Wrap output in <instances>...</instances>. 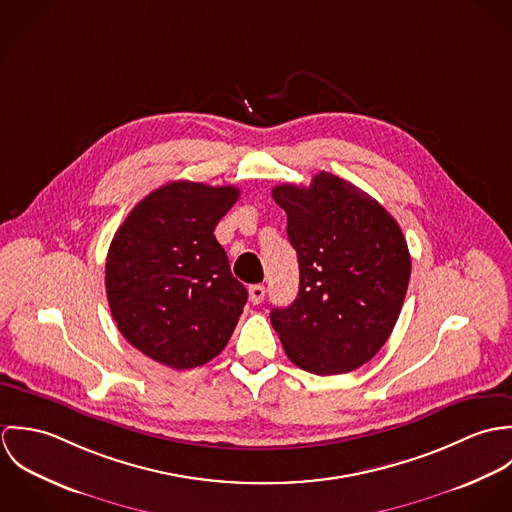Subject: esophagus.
<instances>
[{
	"instance_id": "1",
	"label": "esophagus",
	"mask_w": 512,
	"mask_h": 512,
	"mask_svg": "<svg viewBox=\"0 0 512 512\" xmlns=\"http://www.w3.org/2000/svg\"><path fill=\"white\" fill-rule=\"evenodd\" d=\"M250 301L254 303V305H258V303H262L264 301V295H266V288L264 286H260V284H256V286H250Z\"/></svg>"
}]
</instances>
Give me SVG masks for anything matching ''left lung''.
I'll use <instances>...</instances> for the list:
<instances>
[{"label": "left lung", "instance_id": "left-lung-1", "mask_svg": "<svg viewBox=\"0 0 512 512\" xmlns=\"http://www.w3.org/2000/svg\"><path fill=\"white\" fill-rule=\"evenodd\" d=\"M297 252L299 292L270 313L293 365L343 374L388 341L410 282L412 260L398 222L353 183L321 171L309 187H274Z\"/></svg>", "mask_w": 512, "mask_h": 512}]
</instances>
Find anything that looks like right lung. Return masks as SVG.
Returning <instances> with one entry per match:
<instances>
[{"mask_svg": "<svg viewBox=\"0 0 512 512\" xmlns=\"http://www.w3.org/2000/svg\"><path fill=\"white\" fill-rule=\"evenodd\" d=\"M236 187L171 181L142 199L116 230L106 258L112 317L146 357L193 368L226 347L248 299L215 226Z\"/></svg>", "mask_w": 512, "mask_h": 512, "instance_id": "1", "label": "right lung"}]
</instances>
